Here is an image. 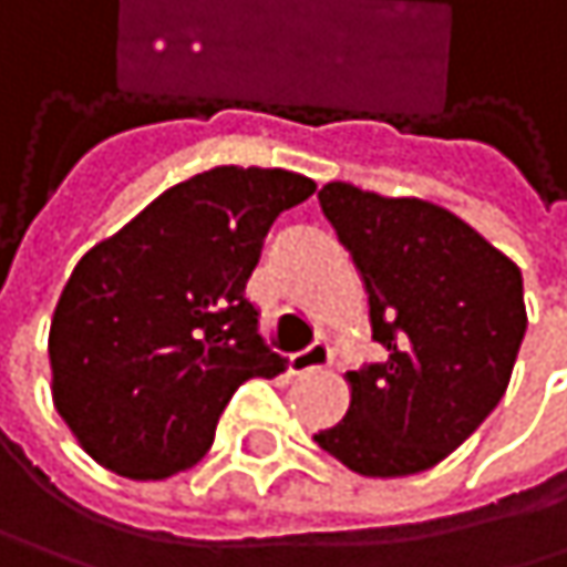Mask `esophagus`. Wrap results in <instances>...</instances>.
<instances>
[{"label": "esophagus", "instance_id": "1", "mask_svg": "<svg viewBox=\"0 0 567 567\" xmlns=\"http://www.w3.org/2000/svg\"><path fill=\"white\" fill-rule=\"evenodd\" d=\"M331 361V348H328V341H311L305 351H298V354H291L288 358V371L291 374H308V371H318V368H324Z\"/></svg>", "mask_w": 567, "mask_h": 567}]
</instances>
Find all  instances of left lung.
<instances>
[{
	"label": "left lung",
	"mask_w": 567,
	"mask_h": 567,
	"mask_svg": "<svg viewBox=\"0 0 567 567\" xmlns=\"http://www.w3.org/2000/svg\"><path fill=\"white\" fill-rule=\"evenodd\" d=\"M364 276L384 361L351 371L344 420L315 443L361 476L436 466L496 410L525 338L522 272L473 226L423 199L351 183L318 193Z\"/></svg>",
	"instance_id": "obj_1"
}]
</instances>
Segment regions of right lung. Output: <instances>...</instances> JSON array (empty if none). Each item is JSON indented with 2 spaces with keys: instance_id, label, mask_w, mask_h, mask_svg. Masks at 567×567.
<instances>
[{
  "instance_id": "obj_1",
  "label": "right lung",
  "mask_w": 567,
  "mask_h": 567,
  "mask_svg": "<svg viewBox=\"0 0 567 567\" xmlns=\"http://www.w3.org/2000/svg\"><path fill=\"white\" fill-rule=\"evenodd\" d=\"M311 193L301 173L213 167L74 266L49 334L52 396L101 466L131 480L196 466L236 388L285 371L246 282L272 223Z\"/></svg>"
}]
</instances>
